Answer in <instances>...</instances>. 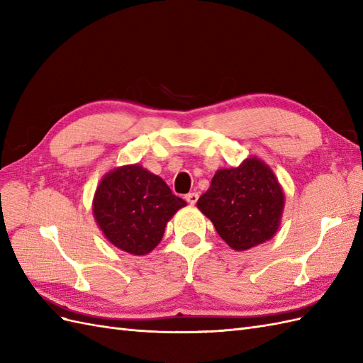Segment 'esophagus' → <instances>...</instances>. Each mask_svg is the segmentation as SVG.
<instances>
[{
	"label": "esophagus",
	"instance_id": "1",
	"mask_svg": "<svg viewBox=\"0 0 363 363\" xmlns=\"http://www.w3.org/2000/svg\"><path fill=\"white\" fill-rule=\"evenodd\" d=\"M184 199H186V201H188L189 204L194 206L196 201H199V194H196V192H191V194L186 195Z\"/></svg>",
	"mask_w": 363,
	"mask_h": 363
}]
</instances>
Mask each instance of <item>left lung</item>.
<instances>
[{
	"label": "left lung",
	"instance_id": "1",
	"mask_svg": "<svg viewBox=\"0 0 363 363\" xmlns=\"http://www.w3.org/2000/svg\"><path fill=\"white\" fill-rule=\"evenodd\" d=\"M196 207L236 251L267 242L277 233L284 194L272 169L257 157L219 169Z\"/></svg>",
	"mask_w": 363,
	"mask_h": 363
}]
</instances>
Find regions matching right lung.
Wrapping results in <instances>:
<instances>
[{"label": "right lung", "mask_w": 363, "mask_h": 363, "mask_svg": "<svg viewBox=\"0 0 363 363\" xmlns=\"http://www.w3.org/2000/svg\"><path fill=\"white\" fill-rule=\"evenodd\" d=\"M184 206L159 175L136 163L104 175L94 195L92 212L108 242L144 256L159 245L168 221Z\"/></svg>", "instance_id": "obj_1"}]
</instances>
